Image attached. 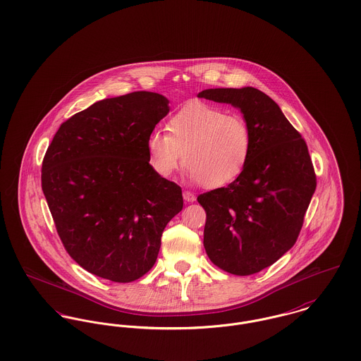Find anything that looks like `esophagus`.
Instances as JSON below:
<instances>
[{
  "label": "esophagus",
  "mask_w": 361,
  "mask_h": 361,
  "mask_svg": "<svg viewBox=\"0 0 361 361\" xmlns=\"http://www.w3.org/2000/svg\"><path fill=\"white\" fill-rule=\"evenodd\" d=\"M183 197H184V200H187V202H194V200H197V197L191 191H184Z\"/></svg>",
  "instance_id": "34e87169"
}]
</instances>
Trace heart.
Masks as SVG:
<instances>
[{"label": "heart", "mask_w": 361, "mask_h": 361, "mask_svg": "<svg viewBox=\"0 0 361 361\" xmlns=\"http://www.w3.org/2000/svg\"><path fill=\"white\" fill-rule=\"evenodd\" d=\"M166 130H152L147 138L148 161L161 177H170L184 157L192 181L220 188L240 177L252 155L247 121L206 102L180 108L167 119Z\"/></svg>", "instance_id": "1"}]
</instances>
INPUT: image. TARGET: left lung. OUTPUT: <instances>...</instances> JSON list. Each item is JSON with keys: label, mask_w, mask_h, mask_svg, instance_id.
<instances>
[{"label": "left lung", "mask_w": 361, "mask_h": 361, "mask_svg": "<svg viewBox=\"0 0 361 361\" xmlns=\"http://www.w3.org/2000/svg\"><path fill=\"white\" fill-rule=\"evenodd\" d=\"M198 97L240 108L252 128L253 149L240 177L198 197L209 259L230 274L250 276L295 245L316 191L314 167L300 133L260 90L209 88Z\"/></svg>", "instance_id": "left-lung-1"}]
</instances>
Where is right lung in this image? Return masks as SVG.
Returning a JSON list of instances; mask_svg holds the SVG:
<instances>
[{
    "mask_svg": "<svg viewBox=\"0 0 361 361\" xmlns=\"http://www.w3.org/2000/svg\"><path fill=\"white\" fill-rule=\"evenodd\" d=\"M157 92L102 99L63 121L41 166V187L69 256L88 273L141 279L155 264L181 187L158 176L147 138L169 114Z\"/></svg>",
    "mask_w": 361,
    "mask_h": 361,
    "instance_id": "obj_1",
    "label": "right lung"
}]
</instances>
